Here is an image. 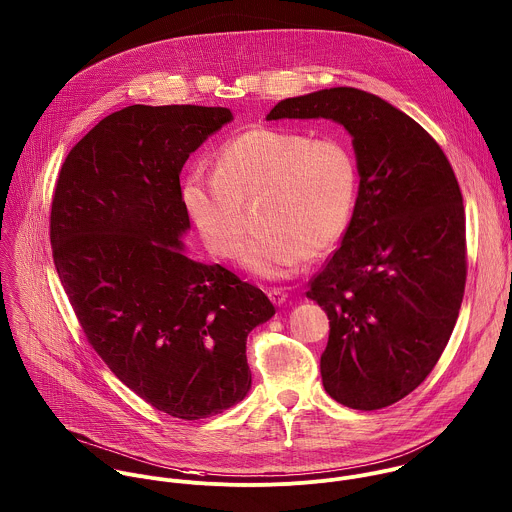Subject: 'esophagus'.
Here are the masks:
<instances>
[{
    "label": "esophagus",
    "mask_w": 512,
    "mask_h": 512,
    "mask_svg": "<svg viewBox=\"0 0 512 512\" xmlns=\"http://www.w3.org/2000/svg\"><path fill=\"white\" fill-rule=\"evenodd\" d=\"M269 299L275 303V305H283L287 301V291L285 289H269Z\"/></svg>",
    "instance_id": "1"
}]
</instances>
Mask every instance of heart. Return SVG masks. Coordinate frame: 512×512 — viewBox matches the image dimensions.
Masks as SVG:
<instances>
[{
  "label": "heart",
  "mask_w": 512,
  "mask_h": 512,
  "mask_svg": "<svg viewBox=\"0 0 512 512\" xmlns=\"http://www.w3.org/2000/svg\"><path fill=\"white\" fill-rule=\"evenodd\" d=\"M357 197V163L333 137L257 127L215 153V173L191 171L183 203L207 249L239 255L243 207L259 199L243 265L263 279H283L305 259L321 257L345 233Z\"/></svg>",
  "instance_id": "heart-1"
}]
</instances>
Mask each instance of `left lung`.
Listing matches in <instances>:
<instances>
[{
	"label": "left lung",
	"mask_w": 512,
	"mask_h": 512,
	"mask_svg": "<svg viewBox=\"0 0 512 512\" xmlns=\"http://www.w3.org/2000/svg\"><path fill=\"white\" fill-rule=\"evenodd\" d=\"M321 117L349 131L359 171L343 243L307 291L331 327L321 377L337 403L375 411L415 391L451 339L467 281L463 195L439 143L373 93L321 89L267 115Z\"/></svg>",
	"instance_id": "left-lung-1"
}]
</instances>
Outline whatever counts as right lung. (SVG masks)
<instances>
[{"label":"right lung","instance_id":"1","mask_svg":"<svg viewBox=\"0 0 512 512\" xmlns=\"http://www.w3.org/2000/svg\"><path fill=\"white\" fill-rule=\"evenodd\" d=\"M231 119L203 105L115 111L69 151L51 203L53 263L87 341L135 395L185 421L247 397V335L275 315L261 289L181 241L179 173Z\"/></svg>","mask_w":512,"mask_h":512}]
</instances>
